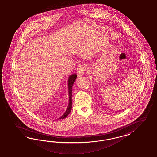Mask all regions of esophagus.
Here are the masks:
<instances>
[{"label":"esophagus","instance_id":"1","mask_svg":"<svg viewBox=\"0 0 157 157\" xmlns=\"http://www.w3.org/2000/svg\"><path fill=\"white\" fill-rule=\"evenodd\" d=\"M86 70V66L85 64H81L77 67V73L79 76H82Z\"/></svg>","mask_w":157,"mask_h":157}]
</instances>
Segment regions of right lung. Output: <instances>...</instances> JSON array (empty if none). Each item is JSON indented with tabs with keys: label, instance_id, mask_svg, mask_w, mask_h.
I'll use <instances>...</instances> for the list:
<instances>
[{
	"label": "right lung",
	"instance_id": "add662e5",
	"mask_svg": "<svg viewBox=\"0 0 157 157\" xmlns=\"http://www.w3.org/2000/svg\"><path fill=\"white\" fill-rule=\"evenodd\" d=\"M77 75L75 74H72L68 78V93H69V102L67 108L65 113L62 115L59 119H64L70 114L72 109V86L74 82L76 80Z\"/></svg>",
	"mask_w": 157,
	"mask_h": 157
}]
</instances>
